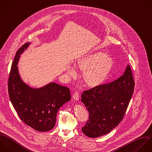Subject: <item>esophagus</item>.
Returning a JSON list of instances; mask_svg holds the SVG:
<instances>
[{
  "label": "esophagus",
  "instance_id": "1",
  "mask_svg": "<svg viewBox=\"0 0 152 152\" xmlns=\"http://www.w3.org/2000/svg\"><path fill=\"white\" fill-rule=\"evenodd\" d=\"M73 99L75 101L79 100V94L78 92H75V93L73 94Z\"/></svg>",
  "mask_w": 152,
  "mask_h": 152
}]
</instances>
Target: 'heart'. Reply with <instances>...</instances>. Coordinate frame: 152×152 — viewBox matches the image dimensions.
Returning <instances> with one entry per match:
<instances>
[{"label":"heart","instance_id":"heart-1","mask_svg":"<svg viewBox=\"0 0 152 152\" xmlns=\"http://www.w3.org/2000/svg\"><path fill=\"white\" fill-rule=\"evenodd\" d=\"M114 65L113 59L102 52H93L78 58L75 63L78 69L84 71L83 78L87 86L94 88L102 85L107 80ZM67 73L72 77L77 71L69 66Z\"/></svg>","mask_w":152,"mask_h":152}]
</instances>
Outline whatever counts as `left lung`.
<instances>
[{
	"mask_svg": "<svg viewBox=\"0 0 152 152\" xmlns=\"http://www.w3.org/2000/svg\"><path fill=\"white\" fill-rule=\"evenodd\" d=\"M134 88V81L128 65L116 80L84 91L81 101L88 111L89 118L83 132L97 138L110 132L122 120Z\"/></svg>",
	"mask_w": 152,
	"mask_h": 152,
	"instance_id": "left-lung-1",
	"label": "left lung"
}]
</instances>
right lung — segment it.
<instances>
[{"label":"right lung","instance_id":"right-lung-1","mask_svg":"<svg viewBox=\"0 0 152 152\" xmlns=\"http://www.w3.org/2000/svg\"><path fill=\"white\" fill-rule=\"evenodd\" d=\"M31 43L24 44L16 53L8 80V93L21 119L36 131L46 132L55 126L58 111L71 100L70 90L54 82L34 88L23 80L17 65Z\"/></svg>","mask_w":152,"mask_h":152}]
</instances>
